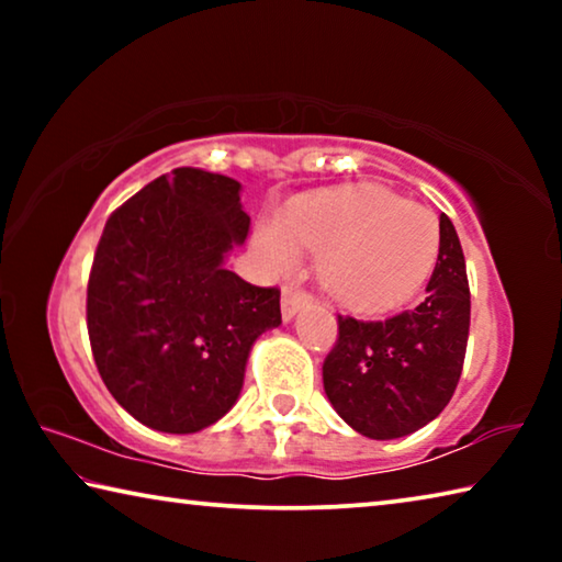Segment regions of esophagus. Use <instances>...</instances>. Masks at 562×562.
Here are the masks:
<instances>
[{"label": "esophagus", "instance_id": "esophagus-1", "mask_svg": "<svg viewBox=\"0 0 562 562\" xmlns=\"http://www.w3.org/2000/svg\"><path fill=\"white\" fill-rule=\"evenodd\" d=\"M310 304V294L297 288H282V319L290 322L302 307Z\"/></svg>", "mask_w": 562, "mask_h": 562}]
</instances>
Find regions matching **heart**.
<instances>
[{
  "instance_id": "b5f03b06",
  "label": "heart",
  "mask_w": 562,
  "mask_h": 562,
  "mask_svg": "<svg viewBox=\"0 0 562 562\" xmlns=\"http://www.w3.org/2000/svg\"><path fill=\"white\" fill-rule=\"evenodd\" d=\"M439 240L431 211L376 186L294 198L278 223L260 225L255 235L274 272L292 270L300 247L319 252L325 290L357 312H384L412 297L429 280Z\"/></svg>"
}]
</instances>
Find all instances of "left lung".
I'll return each instance as SVG.
<instances>
[{
  "label": "left lung",
  "instance_id": "left-lung-1",
  "mask_svg": "<svg viewBox=\"0 0 562 562\" xmlns=\"http://www.w3.org/2000/svg\"><path fill=\"white\" fill-rule=\"evenodd\" d=\"M426 300L386 319L337 315V341L322 364L325 392L351 429L398 439L434 422L461 379L471 325L463 250L449 215Z\"/></svg>",
  "mask_w": 562,
  "mask_h": 562
}]
</instances>
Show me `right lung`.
<instances>
[{"mask_svg": "<svg viewBox=\"0 0 562 562\" xmlns=\"http://www.w3.org/2000/svg\"><path fill=\"white\" fill-rule=\"evenodd\" d=\"M250 217L240 183L176 168L111 213L93 255L87 327L111 396L140 424L193 434L231 412L280 290L223 268Z\"/></svg>", "mask_w": 562, "mask_h": 562, "instance_id": "right-lung-1", "label": "right lung"}]
</instances>
